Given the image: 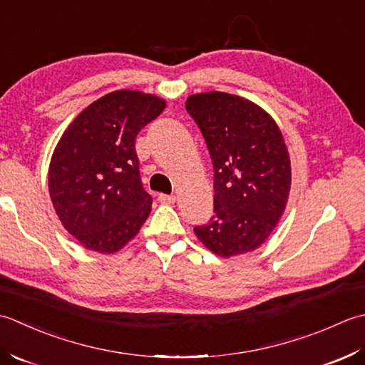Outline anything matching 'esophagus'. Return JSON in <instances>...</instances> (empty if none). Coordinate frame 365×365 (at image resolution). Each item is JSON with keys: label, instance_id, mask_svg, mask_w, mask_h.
<instances>
[{"label": "esophagus", "instance_id": "esophagus-1", "mask_svg": "<svg viewBox=\"0 0 365 365\" xmlns=\"http://www.w3.org/2000/svg\"><path fill=\"white\" fill-rule=\"evenodd\" d=\"M159 200L162 203L173 205L176 202V197L175 195H167V193H159Z\"/></svg>", "mask_w": 365, "mask_h": 365}]
</instances>
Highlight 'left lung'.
<instances>
[{"instance_id": "obj_1", "label": "left lung", "mask_w": 365, "mask_h": 365, "mask_svg": "<svg viewBox=\"0 0 365 365\" xmlns=\"http://www.w3.org/2000/svg\"><path fill=\"white\" fill-rule=\"evenodd\" d=\"M185 108L214 165V215L193 232L222 258L258 249L277 227L292 189V162L277 123L255 102L222 91L192 94Z\"/></svg>"}]
</instances>
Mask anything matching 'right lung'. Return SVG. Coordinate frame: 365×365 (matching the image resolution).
I'll return each instance as SVG.
<instances>
[{"mask_svg":"<svg viewBox=\"0 0 365 365\" xmlns=\"http://www.w3.org/2000/svg\"><path fill=\"white\" fill-rule=\"evenodd\" d=\"M165 107L154 94L118 89L89 103L63 132L51 154L48 192L61 225L85 249L115 254L150 215L135 138Z\"/></svg>","mask_w":365,"mask_h":365,"instance_id":"1","label":"right lung"}]
</instances>
